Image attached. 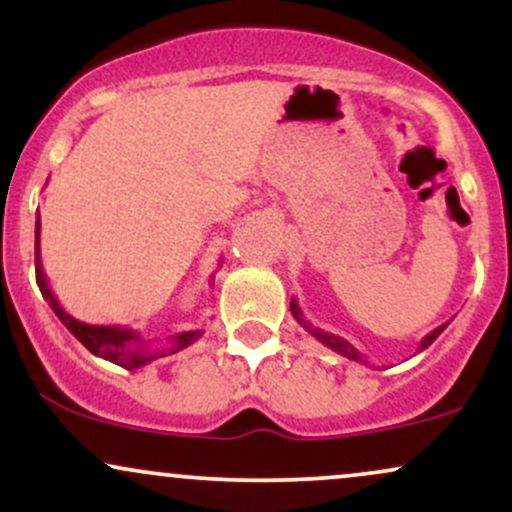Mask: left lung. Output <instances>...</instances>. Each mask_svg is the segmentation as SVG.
<instances>
[{
    "mask_svg": "<svg viewBox=\"0 0 512 512\" xmlns=\"http://www.w3.org/2000/svg\"><path fill=\"white\" fill-rule=\"evenodd\" d=\"M291 315L296 317V322H298V325L305 327V330H308L310 334H313V337L317 339V342H322V344H325V346H330L332 351H337V354H342V356H346V358H351V361H356V363H368L366 358H363L361 351H358L354 344H349V342H346L344 337H337V334H332V332H325V330H320V327H313V322H308V320H305L303 313H301V308H298L296 298H291ZM445 327H448V322H445V325L436 327V330H433V332H428L426 337L421 339V344H419V351L428 349V346H431L433 342H436V339H438V334L443 332Z\"/></svg>",
    "mask_w": 512,
    "mask_h": 512,
    "instance_id": "obj_1",
    "label": "left lung"
}]
</instances>
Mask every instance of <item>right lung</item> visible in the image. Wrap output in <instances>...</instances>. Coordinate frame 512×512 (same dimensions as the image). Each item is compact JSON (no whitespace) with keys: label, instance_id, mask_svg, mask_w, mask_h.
Here are the masks:
<instances>
[{"label":"right lung","instance_id":"right-lung-1","mask_svg":"<svg viewBox=\"0 0 512 512\" xmlns=\"http://www.w3.org/2000/svg\"><path fill=\"white\" fill-rule=\"evenodd\" d=\"M35 279H38L40 293H43L45 301L50 303V308L55 310V315L60 317L62 325L67 327V330L72 332L93 356H101L105 361L117 363V366L127 370L142 368L146 363L156 361V358L178 354V351L195 344L204 334V330H187L173 334V337H166V342H158V339L151 342V339H142V334L129 330V327L88 325V322H81L69 315L55 298V293H52L48 276L43 272V262H40V216L38 221H35Z\"/></svg>","mask_w":512,"mask_h":512}]
</instances>
